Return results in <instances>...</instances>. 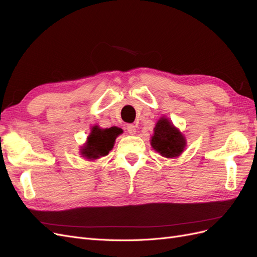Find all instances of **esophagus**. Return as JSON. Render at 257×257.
I'll use <instances>...</instances> for the list:
<instances>
[{"label":"esophagus","mask_w":257,"mask_h":257,"mask_svg":"<svg viewBox=\"0 0 257 257\" xmlns=\"http://www.w3.org/2000/svg\"><path fill=\"white\" fill-rule=\"evenodd\" d=\"M126 130H127V132L128 133L131 134V135H135L136 134V126L134 125V124H128V125L126 126Z\"/></svg>","instance_id":"obj_1"}]
</instances>
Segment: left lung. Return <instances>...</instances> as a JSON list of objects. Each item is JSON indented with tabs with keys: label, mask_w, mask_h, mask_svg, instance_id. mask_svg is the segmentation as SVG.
Here are the masks:
<instances>
[{
	"label": "left lung",
	"mask_w": 257,
	"mask_h": 257,
	"mask_svg": "<svg viewBox=\"0 0 257 257\" xmlns=\"http://www.w3.org/2000/svg\"><path fill=\"white\" fill-rule=\"evenodd\" d=\"M150 144L162 157L176 159L180 157L186 147V138L167 116L163 115L153 128Z\"/></svg>",
	"instance_id": "obj_1"
}]
</instances>
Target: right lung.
Instances as JSON below:
<instances>
[{"label": "right lung", "mask_w": 257, "mask_h": 257, "mask_svg": "<svg viewBox=\"0 0 257 257\" xmlns=\"http://www.w3.org/2000/svg\"><path fill=\"white\" fill-rule=\"evenodd\" d=\"M122 130L116 126L102 128L98 125H93L87 137V141L80 147V154L87 161H95L105 157L115 143V138L122 134Z\"/></svg>", "instance_id": "right-lung-1"}]
</instances>
